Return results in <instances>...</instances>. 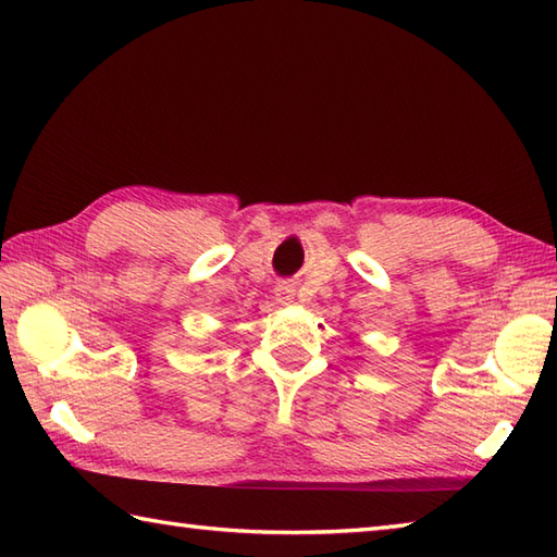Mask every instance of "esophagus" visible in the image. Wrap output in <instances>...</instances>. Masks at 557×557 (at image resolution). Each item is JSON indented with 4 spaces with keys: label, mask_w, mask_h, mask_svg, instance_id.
<instances>
[{
    "label": "esophagus",
    "mask_w": 557,
    "mask_h": 557,
    "mask_svg": "<svg viewBox=\"0 0 557 557\" xmlns=\"http://www.w3.org/2000/svg\"><path fill=\"white\" fill-rule=\"evenodd\" d=\"M275 299L280 304H292V299H294V285H289V282H277V285H275Z\"/></svg>",
    "instance_id": "obj_1"
}]
</instances>
